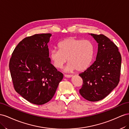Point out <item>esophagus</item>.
I'll return each instance as SVG.
<instances>
[{"instance_id":"esophagus-1","label":"esophagus","mask_w":129,"mask_h":129,"mask_svg":"<svg viewBox=\"0 0 129 129\" xmlns=\"http://www.w3.org/2000/svg\"><path fill=\"white\" fill-rule=\"evenodd\" d=\"M64 76L65 77H67V78H70V77L73 76L72 75H65Z\"/></svg>"}]
</instances>
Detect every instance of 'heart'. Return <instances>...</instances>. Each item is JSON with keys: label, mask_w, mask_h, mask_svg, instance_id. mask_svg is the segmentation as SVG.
Listing matches in <instances>:
<instances>
[{"label": "heart", "mask_w": 129, "mask_h": 129, "mask_svg": "<svg viewBox=\"0 0 129 129\" xmlns=\"http://www.w3.org/2000/svg\"><path fill=\"white\" fill-rule=\"evenodd\" d=\"M59 50L51 51L50 58L54 67L62 68L68 59L69 64L66 70L82 71L90 67L92 61L94 49L89 40L70 37L58 44Z\"/></svg>", "instance_id": "b5f03b06"}]
</instances>
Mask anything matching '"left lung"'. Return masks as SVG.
Wrapping results in <instances>:
<instances>
[{"mask_svg":"<svg viewBox=\"0 0 129 129\" xmlns=\"http://www.w3.org/2000/svg\"><path fill=\"white\" fill-rule=\"evenodd\" d=\"M91 35L98 44V52L93 63L79 75L83 82L79 93L86 100L96 102L106 97L118 84L122 57L118 47L107 37Z\"/></svg>","mask_w":129,"mask_h":129,"instance_id":"8db88e82","label":"left lung"}]
</instances>
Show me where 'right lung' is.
Returning a JSON list of instances; mask_svg holds the SVG:
<instances>
[{
  "label": "right lung",
  "instance_id": "obj_1",
  "mask_svg": "<svg viewBox=\"0 0 129 129\" xmlns=\"http://www.w3.org/2000/svg\"><path fill=\"white\" fill-rule=\"evenodd\" d=\"M51 36L42 34L25 38L14 49L10 60L14 90L36 105L49 102L63 78L50 62L47 43Z\"/></svg>",
  "mask_w": 129,
  "mask_h": 129
}]
</instances>
